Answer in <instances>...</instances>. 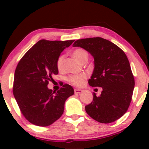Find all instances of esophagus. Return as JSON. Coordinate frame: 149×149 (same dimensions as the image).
<instances>
[{
    "label": "esophagus",
    "instance_id": "1",
    "mask_svg": "<svg viewBox=\"0 0 149 149\" xmlns=\"http://www.w3.org/2000/svg\"><path fill=\"white\" fill-rule=\"evenodd\" d=\"M81 92H83V89H74V93H76V94H79V93H80Z\"/></svg>",
    "mask_w": 149,
    "mask_h": 149
}]
</instances>
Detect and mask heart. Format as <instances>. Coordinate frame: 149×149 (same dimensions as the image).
<instances>
[{
	"instance_id": "obj_1",
	"label": "heart",
	"mask_w": 149,
	"mask_h": 149,
	"mask_svg": "<svg viewBox=\"0 0 149 149\" xmlns=\"http://www.w3.org/2000/svg\"><path fill=\"white\" fill-rule=\"evenodd\" d=\"M72 56L74 57L75 60H77L79 62L83 63L86 62L88 60L89 55L86 50L83 48H78L74 50L72 52ZM65 56L64 55H61L57 59L56 66L59 71H62L64 69V62ZM87 78V75L85 74H72L68 77L67 81L69 83L75 86H81L85 82V80Z\"/></svg>"
}]
</instances>
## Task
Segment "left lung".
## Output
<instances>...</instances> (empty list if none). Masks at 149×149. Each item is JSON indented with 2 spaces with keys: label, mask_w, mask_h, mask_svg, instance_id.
<instances>
[{
  "label": "left lung",
  "mask_w": 149,
  "mask_h": 149,
  "mask_svg": "<svg viewBox=\"0 0 149 149\" xmlns=\"http://www.w3.org/2000/svg\"><path fill=\"white\" fill-rule=\"evenodd\" d=\"M73 47L92 55L95 67L89 85L102 88L99 96L93 93V101L85 106L86 113L102 123L119 119L130 107L135 85L127 56L113 42L101 37L79 39Z\"/></svg>",
  "instance_id": "8db88e82"
}]
</instances>
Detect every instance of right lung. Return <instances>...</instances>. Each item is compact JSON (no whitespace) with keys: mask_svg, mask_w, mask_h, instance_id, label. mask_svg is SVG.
Returning <instances> with one entry per match:
<instances>
[{"mask_svg":"<svg viewBox=\"0 0 149 149\" xmlns=\"http://www.w3.org/2000/svg\"><path fill=\"white\" fill-rule=\"evenodd\" d=\"M74 40L38 41L24 54L16 67L13 93L20 111L34 125L47 127L64 113L66 99L74 94L70 85L64 84L56 91L47 85L58 74L57 59Z\"/></svg>","mask_w":149,"mask_h":149,"instance_id":"obj_1","label":"right lung"}]
</instances>
